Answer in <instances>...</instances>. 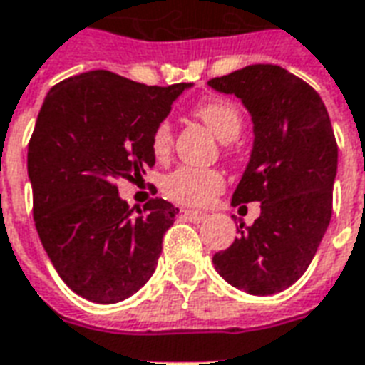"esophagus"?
<instances>
[{"label":"esophagus","instance_id":"34e87169","mask_svg":"<svg viewBox=\"0 0 365 365\" xmlns=\"http://www.w3.org/2000/svg\"><path fill=\"white\" fill-rule=\"evenodd\" d=\"M182 213L183 217H185V219H190L191 222H201L207 217L205 213H201V211H191V209H185V211H182Z\"/></svg>","mask_w":365,"mask_h":365}]
</instances>
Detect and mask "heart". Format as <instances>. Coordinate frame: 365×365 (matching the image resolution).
<instances>
[{
  "label": "heart",
  "mask_w": 365,
  "mask_h": 365,
  "mask_svg": "<svg viewBox=\"0 0 365 365\" xmlns=\"http://www.w3.org/2000/svg\"><path fill=\"white\" fill-rule=\"evenodd\" d=\"M199 119L221 138L222 143L235 140L242 130V111L229 99H207L193 109ZM174 146V130L170 120H160L150 136L152 154L166 160ZM225 190V175L215 168L182 166L164 175L162 191L175 203L190 207H205Z\"/></svg>",
  "instance_id": "b5f03b06"
}]
</instances>
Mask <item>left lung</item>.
Segmentation results:
<instances>
[{
  "label": "left lung",
  "instance_id": "obj_1",
  "mask_svg": "<svg viewBox=\"0 0 365 365\" xmlns=\"http://www.w3.org/2000/svg\"><path fill=\"white\" fill-rule=\"evenodd\" d=\"M252 115L254 148L232 205L260 201L252 227L213 256L215 269L250 295H274L305 274L332 217L338 146L321 96L274 64L209 80Z\"/></svg>",
  "mask_w": 365,
  "mask_h": 365
}]
</instances>
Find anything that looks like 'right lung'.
<instances>
[{
	"label": "right lung",
	"mask_w": 365,
	"mask_h": 365,
	"mask_svg": "<svg viewBox=\"0 0 365 365\" xmlns=\"http://www.w3.org/2000/svg\"><path fill=\"white\" fill-rule=\"evenodd\" d=\"M185 88L93 70L44 97L27 152L33 217L52 266L80 297L119 303L154 274L180 209L156 197L133 213L117 182L154 166L152 130Z\"/></svg>",
	"instance_id": "add662e5"
}]
</instances>
